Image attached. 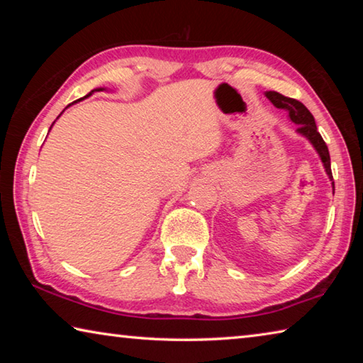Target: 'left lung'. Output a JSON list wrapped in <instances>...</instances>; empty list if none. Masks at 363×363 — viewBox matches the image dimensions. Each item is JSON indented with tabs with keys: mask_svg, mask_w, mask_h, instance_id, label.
Wrapping results in <instances>:
<instances>
[{
	"mask_svg": "<svg viewBox=\"0 0 363 363\" xmlns=\"http://www.w3.org/2000/svg\"><path fill=\"white\" fill-rule=\"evenodd\" d=\"M266 97L277 108L286 110L288 116H290V120L294 123V125H298L296 133L301 134V136H304L312 145H314V149L317 150L318 157H320V160H322L325 171H327L330 179L333 181V174H331L328 147H327V144H325V140L322 139L320 133L317 131L314 116H312V113L309 112V110H307L304 104H301L296 99H291V97H285L284 94H280V93H275V91H267ZM331 184H333V190H335V182H331Z\"/></svg>",
	"mask_w": 363,
	"mask_h": 363,
	"instance_id": "obj_1",
	"label": "left lung"
}]
</instances>
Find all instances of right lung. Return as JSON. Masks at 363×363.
Masks as SVG:
<instances>
[{"label":"right lung","instance_id":"obj_1","mask_svg":"<svg viewBox=\"0 0 363 363\" xmlns=\"http://www.w3.org/2000/svg\"><path fill=\"white\" fill-rule=\"evenodd\" d=\"M102 89H104V88H97V89H93V91H91V93H89L88 96H84V97H82V99H78V101H75V102H72V104H77V102H79V101H83V99H86V97H89L91 94H93V93H94V91H102ZM67 107H70V104H69V106H67ZM62 112H64V110H62ZM52 125H54V123H52ZM52 125H51V126H52ZM49 130H51V128H49Z\"/></svg>","mask_w":363,"mask_h":363}]
</instances>
